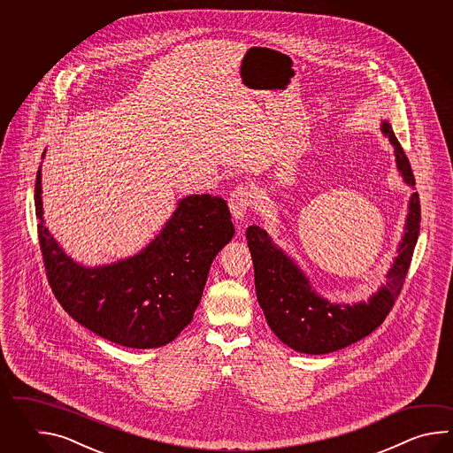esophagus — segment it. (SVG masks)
<instances>
[{"label":"esophagus","mask_w":453,"mask_h":453,"mask_svg":"<svg viewBox=\"0 0 453 453\" xmlns=\"http://www.w3.org/2000/svg\"><path fill=\"white\" fill-rule=\"evenodd\" d=\"M252 197L254 196L250 193V186H246V184H238L231 191L228 203H230L231 213H233V217L236 220L242 222V219L246 217V213H248V211L252 207V203H254Z\"/></svg>","instance_id":"1"}]
</instances>
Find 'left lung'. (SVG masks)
<instances>
[{
  "mask_svg": "<svg viewBox=\"0 0 453 453\" xmlns=\"http://www.w3.org/2000/svg\"><path fill=\"white\" fill-rule=\"evenodd\" d=\"M382 133L394 145L396 166L404 181L414 186L410 160L387 121L382 123ZM408 211L403 240L398 257L387 273V283L369 303L353 306L330 304L320 298L293 260L273 246L269 234L257 225H250L246 230V240L254 264L256 293L273 334L296 351L324 355L348 347L374 332L394 308L411 264L421 222L418 193L411 196Z\"/></svg>",
  "mask_w": 453,
  "mask_h": 453,
  "instance_id": "obj_1",
  "label": "left lung"
}]
</instances>
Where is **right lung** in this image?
<instances>
[{"label":"right lung","instance_id":"add662e5","mask_svg":"<svg viewBox=\"0 0 453 453\" xmlns=\"http://www.w3.org/2000/svg\"><path fill=\"white\" fill-rule=\"evenodd\" d=\"M35 215L55 298L81 326L129 348L164 347L180 335L193 320L212 260L234 234L222 197L189 196L137 256L86 269L69 259L45 228L40 170Z\"/></svg>","mask_w":453,"mask_h":453}]
</instances>
